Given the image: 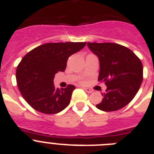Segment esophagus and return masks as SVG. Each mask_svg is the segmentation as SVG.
<instances>
[{
  "label": "esophagus",
  "instance_id": "esophagus-1",
  "mask_svg": "<svg viewBox=\"0 0 154 154\" xmlns=\"http://www.w3.org/2000/svg\"><path fill=\"white\" fill-rule=\"evenodd\" d=\"M84 90H85V92H89V93H91V92H93V90L91 89H89V88H84Z\"/></svg>",
  "mask_w": 154,
  "mask_h": 154
}]
</instances>
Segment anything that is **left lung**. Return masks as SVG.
Here are the masks:
<instances>
[{
    "label": "left lung",
    "mask_w": 154,
    "mask_h": 154,
    "mask_svg": "<svg viewBox=\"0 0 154 154\" xmlns=\"http://www.w3.org/2000/svg\"><path fill=\"white\" fill-rule=\"evenodd\" d=\"M87 45L99 61V82L107 89L99 109L112 112L120 109L131 102L143 81V65L129 48L115 43H91Z\"/></svg>",
    "instance_id": "obj_1"
}]
</instances>
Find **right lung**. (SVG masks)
<instances>
[{"label": "right lung", "instance_id": "add662e5", "mask_svg": "<svg viewBox=\"0 0 154 154\" xmlns=\"http://www.w3.org/2000/svg\"><path fill=\"white\" fill-rule=\"evenodd\" d=\"M86 42L47 43L35 48L23 57L16 70L21 94L33 109L45 114H55L70 103L75 85L59 89L54 85L55 75L64 72L69 56L80 51Z\"/></svg>", "mask_w": 154, "mask_h": 154}]
</instances>
